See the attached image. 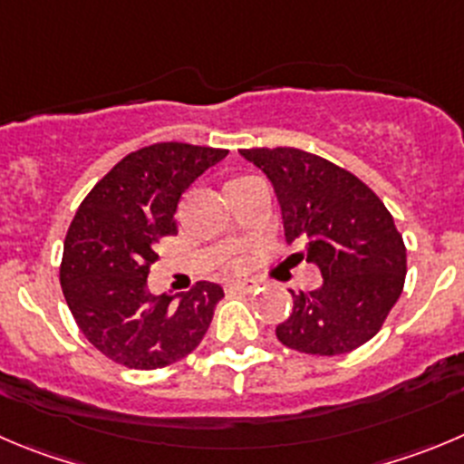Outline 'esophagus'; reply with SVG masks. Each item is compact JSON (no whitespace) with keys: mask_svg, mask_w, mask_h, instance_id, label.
Here are the masks:
<instances>
[{"mask_svg":"<svg viewBox=\"0 0 464 464\" xmlns=\"http://www.w3.org/2000/svg\"><path fill=\"white\" fill-rule=\"evenodd\" d=\"M228 293H254L258 288V281L256 279H242V281H231L227 285Z\"/></svg>","mask_w":464,"mask_h":464,"instance_id":"esophagus-1","label":"esophagus"}]
</instances>
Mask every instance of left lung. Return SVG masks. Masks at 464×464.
<instances>
[{
  "instance_id": "obj_1",
  "label": "left lung",
  "mask_w": 464,
  "mask_h": 464,
  "mask_svg": "<svg viewBox=\"0 0 464 464\" xmlns=\"http://www.w3.org/2000/svg\"><path fill=\"white\" fill-rule=\"evenodd\" d=\"M272 183L295 258L320 267L323 285L293 293L276 339L297 353L334 357L373 339L398 302L408 254L384 203L330 160L300 149L240 150Z\"/></svg>"
}]
</instances>
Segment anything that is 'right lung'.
<instances>
[{
    "label": "right lung",
    "mask_w": 464,
    "mask_h": 464,
    "mask_svg": "<svg viewBox=\"0 0 464 464\" xmlns=\"http://www.w3.org/2000/svg\"><path fill=\"white\" fill-rule=\"evenodd\" d=\"M228 155L164 141L121 160L77 208L63 242L62 288L93 348L128 369L153 371L192 353L210 327L222 285L198 281L179 297L149 291L158 242L176 233L185 189Z\"/></svg>",
    "instance_id": "obj_1"
}]
</instances>
